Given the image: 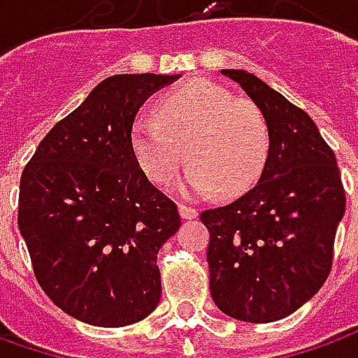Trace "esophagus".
Returning a JSON list of instances; mask_svg holds the SVG:
<instances>
[{
  "label": "esophagus",
  "mask_w": 358,
  "mask_h": 358,
  "mask_svg": "<svg viewBox=\"0 0 358 358\" xmlns=\"http://www.w3.org/2000/svg\"><path fill=\"white\" fill-rule=\"evenodd\" d=\"M179 215H181V219H195L199 211L197 209H193V207H187V205H179Z\"/></svg>",
  "instance_id": "obj_1"
}]
</instances>
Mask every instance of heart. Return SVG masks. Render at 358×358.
Returning a JSON list of instances; mask_svg holds the SVG:
<instances>
[{
    "instance_id": "heart-1",
    "label": "heart",
    "mask_w": 358,
    "mask_h": 358,
    "mask_svg": "<svg viewBox=\"0 0 358 358\" xmlns=\"http://www.w3.org/2000/svg\"><path fill=\"white\" fill-rule=\"evenodd\" d=\"M131 147L145 177L167 187L183 161H191L179 191L205 199L219 189L239 197L259 181L268 149L263 115L207 79L189 81L157 103V119L139 115Z\"/></svg>"
}]
</instances>
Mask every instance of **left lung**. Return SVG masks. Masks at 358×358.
<instances>
[{
	"mask_svg": "<svg viewBox=\"0 0 358 358\" xmlns=\"http://www.w3.org/2000/svg\"><path fill=\"white\" fill-rule=\"evenodd\" d=\"M265 119L268 151L257 185L201 213L209 229V289L225 315L273 323L323 287L345 215L335 153L315 121L279 91L243 69H221Z\"/></svg>",
	"mask_w": 358,
	"mask_h": 358,
	"instance_id": "left-lung-1",
	"label": "left lung"
}]
</instances>
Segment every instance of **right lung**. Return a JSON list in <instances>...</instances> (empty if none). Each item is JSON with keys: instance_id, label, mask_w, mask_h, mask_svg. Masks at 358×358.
Returning <instances> with one entry per match:
<instances>
[{"instance_id": "1", "label": "right lung", "mask_w": 358, "mask_h": 358, "mask_svg": "<svg viewBox=\"0 0 358 358\" xmlns=\"http://www.w3.org/2000/svg\"><path fill=\"white\" fill-rule=\"evenodd\" d=\"M179 77L103 79L21 173L17 225L35 277L81 323L125 327L159 305L157 253L181 219L141 171L131 127L141 105Z\"/></svg>"}]
</instances>
